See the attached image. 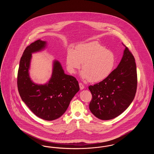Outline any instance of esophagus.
<instances>
[{"label": "esophagus", "mask_w": 154, "mask_h": 154, "mask_svg": "<svg viewBox=\"0 0 154 154\" xmlns=\"http://www.w3.org/2000/svg\"><path fill=\"white\" fill-rule=\"evenodd\" d=\"M79 86H80V88L81 90L84 89V85L82 83H80V84H79Z\"/></svg>", "instance_id": "34e87169"}]
</instances>
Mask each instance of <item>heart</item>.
Masks as SVG:
<instances>
[{
	"instance_id": "b5f03b06",
	"label": "heart",
	"mask_w": 154,
	"mask_h": 154,
	"mask_svg": "<svg viewBox=\"0 0 154 154\" xmlns=\"http://www.w3.org/2000/svg\"><path fill=\"white\" fill-rule=\"evenodd\" d=\"M66 62L67 70L72 74L80 69L82 63L81 78L92 82H98L106 79L112 72L116 57L113 52L93 42L80 44L75 50L69 49Z\"/></svg>"
}]
</instances>
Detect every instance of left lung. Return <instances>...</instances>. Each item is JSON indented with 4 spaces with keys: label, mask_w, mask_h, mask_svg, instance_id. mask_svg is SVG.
Segmentation results:
<instances>
[{
    "label": "left lung",
    "mask_w": 154,
    "mask_h": 154,
    "mask_svg": "<svg viewBox=\"0 0 154 154\" xmlns=\"http://www.w3.org/2000/svg\"><path fill=\"white\" fill-rule=\"evenodd\" d=\"M124 45V54L117 67L106 79L88 87L92 95L89 110L102 120L111 119L121 114L136 95L137 78L135 59Z\"/></svg>",
    "instance_id": "obj_1"
}]
</instances>
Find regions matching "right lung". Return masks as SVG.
Masks as SVG:
<instances>
[{
    "label": "right lung",
    "mask_w": 154,
    "mask_h": 154,
    "mask_svg": "<svg viewBox=\"0 0 154 154\" xmlns=\"http://www.w3.org/2000/svg\"><path fill=\"white\" fill-rule=\"evenodd\" d=\"M47 42L37 40L28 46L22 54L18 72L17 86L20 95L37 117L52 121L61 117L80 87L76 79L65 73L58 60L53 62L50 80L37 84L30 77L32 54L44 50Z\"/></svg>",
    "instance_id": "right-lung-1"
}]
</instances>
